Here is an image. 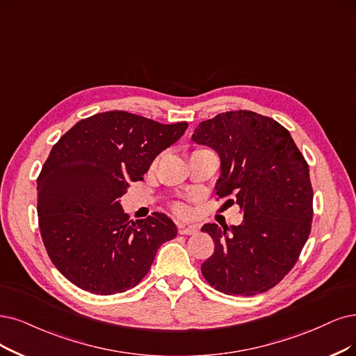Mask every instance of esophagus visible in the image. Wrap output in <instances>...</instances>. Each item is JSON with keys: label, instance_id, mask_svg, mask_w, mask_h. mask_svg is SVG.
Wrapping results in <instances>:
<instances>
[{"label": "esophagus", "instance_id": "1", "mask_svg": "<svg viewBox=\"0 0 356 356\" xmlns=\"http://www.w3.org/2000/svg\"><path fill=\"white\" fill-rule=\"evenodd\" d=\"M198 232L195 226H185V225H179V233L180 234H195Z\"/></svg>", "mask_w": 356, "mask_h": 356}]
</instances>
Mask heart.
Returning <instances> with one entry per match:
<instances>
[{
  "mask_svg": "<svg viewBox=\"0 0 356 356\" xmlns=\"http://www.w3.org/2000/svg\"><path fill=\"white\" fill-rule=\"evenodd\" d=\"M155 163H156V160L154 161V164H152V165H155ZM173 209H175V213H176V214H179V216H186V214H188V208H186V205H185V204H181V202H176V204H173Z\"/></svg>",
  "mask_w": 356,
  "mask_h": 356,
  "instance_id": "b5f03b06",
  "label": "heart"
}]
</instances>
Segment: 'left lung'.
<instances>
[{
  "label": "left lung",
  "mask_w": 356,
  "mask_h": 356,
  "mask_svg": "<svg viewBox=\"0 0 356 356\" xmlns=\"http://www.w3.org/2000/svg\"><path fill=\"white\" fill-rule=\"evenodd\" d=\"M221 161L220 198L238 204L239 226L204 225L214 254L201 267L205 280L226 295L267 292L293 268L312 221L309 167L289 130L254 111H227L200 123L192 135Z\"/></svg>",
  "instance_id": "8db88e82"
}]
</instances>
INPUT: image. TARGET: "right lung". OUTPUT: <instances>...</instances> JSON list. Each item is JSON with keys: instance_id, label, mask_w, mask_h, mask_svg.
Here are the masks:
<instances>
[{"instance_id": "right-lung-1", "label": "right lung", "mask_w": 356, "mask_h": 356, "mask_svg": "<svg viewBox=\"0 0 356 356\" xmlns=\"http://www.w3.org/2000/svg\"><path fill=\"white\" fill-rule=\"evenodd\" d=\"M186 122L161 124L126 111L83 118L52 147L38 177L39 230L57 270L77 287L114 295L135 287L177 229L163 213L130 221L120 198Z\"/></svg>"}]
</instances>
